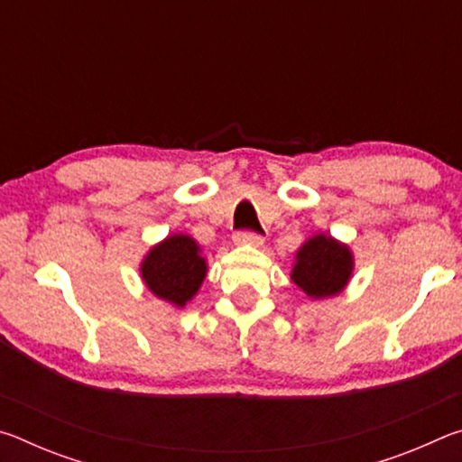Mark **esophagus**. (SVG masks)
<instances>
[{"label": "esophagus", "instance_id": "esophagus-1", "mask_svg": "<svg viewBox=\"0 0 462 462\" xmlns=\"http://www.w3.org/2000/svg\"><path fill=\"white\" fill-rule=\"evenodd\" d=\"M234 242L236 245H253V246H261L263 245V234L254 232V230H238L234 232Z\"/></svg>", "mask_w": 462, "mask_h": 462}]
</instances>
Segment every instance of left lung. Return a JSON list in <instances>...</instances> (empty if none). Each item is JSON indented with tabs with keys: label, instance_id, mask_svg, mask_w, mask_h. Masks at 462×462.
<instances>
[{
	"label": "left lung",
	"instance_id": "1",
	"mask_svg": "<svg viewBox=\"0 0 462 462\" xmlns=\"http://www.w3.org/2000/svg\"><path fill=\"white\" fill-rule=\"evenodd\" d=\"M353 271L348 248L330 236H314L297 253L293 267L295 285L310 297H328L342 291Z\"/></svg>",
	"mask_w": 462,
	"mask_h": 462
}]
</instances>
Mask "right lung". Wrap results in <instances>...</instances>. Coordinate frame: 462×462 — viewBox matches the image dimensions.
<instances>
[{
    "label": "right lung",
    "mask_w": 462,
    "mask_h": 462,
    "mask_svg": "<svg viewBox=\"0 0 462 462\" xmlns=\"http://www.w3.org/2000/svg\"><path fill=\"white\" fill-rule=\"evenodd\" d=\"M140 271L156 297L185 306L206 277V261L199 256L195 240L175 234L148 253Z\"/></svg>",
    "instance_id": "1"
}]
</instances>
